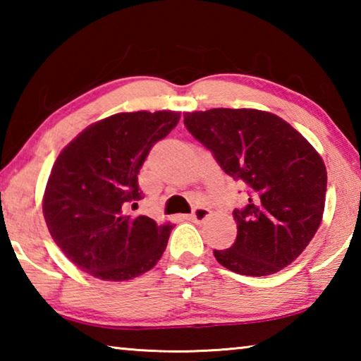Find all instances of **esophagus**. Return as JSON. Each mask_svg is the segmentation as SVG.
<instances>
[{
	"label": "esophagus",
	"instance_id": "esophagus-1",
	"mask_svg": "<svg viewBox=\"0 0 361 361\" xmlns=\"http://www.w3.org/2000/svg\"><path fill=\"white\" fill-rule=\"evenodd\" d=\"M210 215L212 212L209 209H205V207H195L194 212L189 215V219H192L194 223H204Z\"/></svg>",
	"mask_w": 361,
	"mask_h": 361
}]
</instances>
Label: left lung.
<instances>
[{"label":"left lung","instance_id":"obj_1","mask_svg":"<svg viewBox=\"0 0 361 361\" xmlns=\"http://www.w3.org/2000/svg\"><path fill=\"white\" fill-rule=\"evenodd\" d=\"M183 118L218 166L247 186V205L232 213L234 245L213 250L216 261L252 277L291 264L312 240L325 210L326 169L319 152L288 122L259 109L213 108Z\"/></svg>","mask_w":361,"mask_h":361}]
</instances>
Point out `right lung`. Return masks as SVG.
<instances>
[{
  "mask_svg": "<svg viewBox=\"0 0 361 361\" xmlns=\"http://www.w3.org/2000/svg\"><path fill=\"white\" fill-rule=\"evenodd\" d=\"M180 121L175 111L119 113L95 122L54 162L42 213L54 242L81 271L109 282L156 266L173 226L135 216L146 156Z\"/></svg>",
  "mask_w": 361,
  "mask_h": 361,
  "instance_id": "1",
  "label": "right lung"
}]
</instances>
